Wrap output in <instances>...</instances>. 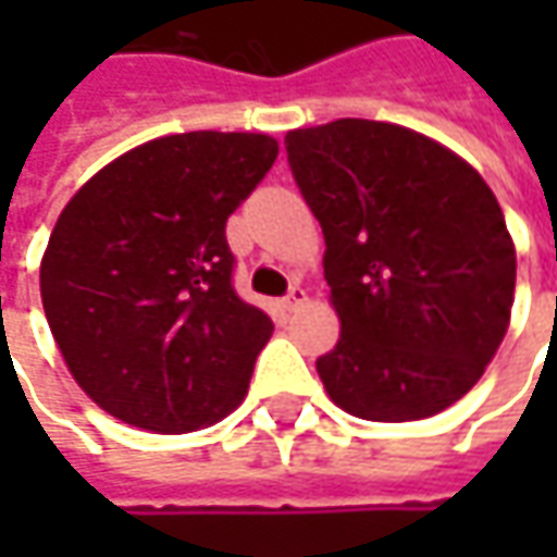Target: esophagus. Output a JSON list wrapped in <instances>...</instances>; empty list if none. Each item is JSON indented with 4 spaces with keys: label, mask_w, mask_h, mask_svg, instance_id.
<instances>
[{
    "label": "esophagus",
    "mask_w": 557,
    "mask_h": 557,
    "mask_svg": "<svg viewBox=\"0 0 557 557\" xmlns=\"http://www.w3.org/2000/svg\"><path fill=\"white\" fill-rule=\"evenodd\" d=\"M282 304H285V310H297V307H304V304H307V290L290 288V294L282 300Z\"/></svg>",
    "instance_id": "1"
}]
</instances>
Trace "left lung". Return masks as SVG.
<instances>
[{
  "instance_id": "8db88e82",
  "label": "left lung",
  "mask_w": 557,
  "mask_h": 557,
  "mask_svg": "<svg viewBox=\"0 0 557 557\" xmlns=\"http://www.w3.org/2000/svg\"><path fill=\"white\" fill-rule=\"evenodd\" d=\"M285 145L341 319L315 359L332 403L366 421L437 416L481 381L511 322L518 257L493 188L384 120L290 129Z\"/></svg>"
}]
</instances>
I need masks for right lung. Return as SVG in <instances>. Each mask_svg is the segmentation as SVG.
Here are the masks:
<instances>
[{"instance_id": "obj_1", "label": "right lung", "mask_w": 557, "mask_h": 557, "mask_svg": "<svg viewBox=\"0 0 557 557\" xmlns=\"http://www.w3.org/2000/svg\"><path fill=\"white\" fill-rule=\"evenodd\" d=\"M278 158L263 133H180L101 166L61 210L42 310L96 406L154 434L210 428L247 396L272 319L232 288L225 220Z\"/></svg>"}]
</instances>
